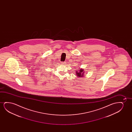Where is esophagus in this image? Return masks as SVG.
I'll return each instance as SVG.
<instances>
[{"label":"esophagus","instance_id":"esophagus-1","mask_svg":"<svg viewBox=\"0 0 132 132\" xmlns=\"http://www.w3.org/2000/svg\"><path fill=\"white\" fill-rule=\"evenodd\" d=\"M65 63H66L65 62H62V63H61V64H65Z\"/></svg>","mask_w":132,"mask_h":132}]
</instances>
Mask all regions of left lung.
<instances>
[{
    "label": "left lung",
    "mask_w": 132,
    "mask_h": 132,
    "mask_svg": "<svg viewBox=\"0 0 132 132\" xmlns=\"http://www.w3.org/2000/svg\"><path fill=\"white\" fill-rule=\"evenodd\" d=\"M78 71H76V73H77V75L78 77H83V69H80V70H79V72H78Z\"/></svg>",
    "instance_id": "8db88e82"
}]
</instances>
